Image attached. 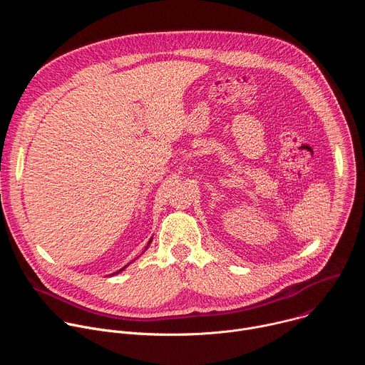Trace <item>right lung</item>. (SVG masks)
<instances>
[{
  "label": "right lung",
  "mask_w": 365,
  "mask_h": 365,
  "mask_svg": "<svg viewBox=\"0 0 365 365\" xmlns=\"http://www.w3.org/2000/svg\"><path fill=\"white\" fill-rule=\"evenodd\" d=\"M150 242H151V240H150V241H148V244H147V247H148V245H150ZM127 266H128V264H127ZM127 266H125V267H127ZM121 270H124V269H121ZM121 270H120V272H121ZM120 272H117V273H120Z\"/></svg>",
  "instance_id": "1"
}]
</instances>
